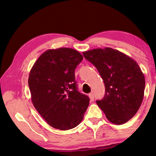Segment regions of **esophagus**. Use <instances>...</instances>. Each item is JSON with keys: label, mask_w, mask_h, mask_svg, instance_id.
I'll use <instances>...</instances> for the list:
<instances>
[{"label": "esophagus", "mask_w": 156, "mask_h": 156, "mask_svg": "<svg viewBox=\"0 0 156 156\" xmlns=\"http://www.w3.org/2000/svg\"><path fill=\"white\" fill-rule=\"evenodd\" d=\"M89 97L90 98L91 101H93L94 99V94H93V93L89 94Z\"/></svg>", "instance_id": "1"}]
</instances>
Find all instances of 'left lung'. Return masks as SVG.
Instances as JSON below:
<instances>
[{
    "label": "left lung",
    "mask_w": 156,
    "mask_h": 156,
    "mask_svg": "<svg viewBox=\"0 0 156 156\" xmlns=\"http://www.w3.org/2000/svg\"><path fill=\"white\" fill-rule=\"evenodd\" d=\"M97 67L105 85V95L97 104L114 124H123L136 114L144 96L145 76L137 62L111 48L83 52Z\"/></svg>",
    "instance_id": "8db88e82"
}]
</instances>
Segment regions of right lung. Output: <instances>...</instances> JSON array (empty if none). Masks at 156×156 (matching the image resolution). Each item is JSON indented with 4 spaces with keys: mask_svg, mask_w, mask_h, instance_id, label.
Masks as SVG:
<instances>
[{
    "mask_svg": "<svg viewBox=\"0 0 156 156\" xmlns=\"http://www.w3.org/2000/svg\"><path fill=\"white\" fill-rule=\"evenodd\" d=\"M82 59L74 49H52L40 55L30 72L32 102L55 129L65 131L76 127L88 108L89 98L79 92L74 76Z\"/></svg>",
    "mask_w": 156,
    "mask_h": 156,
    "instance_id": "obj_1",
    "label": "right lung"
}]
</instances>
